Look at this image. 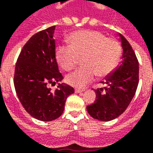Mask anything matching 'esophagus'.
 Segmentation results:
<instances>
[{"instance_id": "esophagus-1", "label": "esophagus", "mask_w": 153, "mask_h": 153, "mask_svg": "<svg viewBox=\"0 0 153 153\" xmlns=\"http://www.w3.org/2000/svg\"><path fill=\"white\" fill-rule=\"evenodd\" d=\"M74 91L75 93H82V92H83V90H80V89H75L74 90Z\"/></svg>"}]
</instances>
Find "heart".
<instances>
[{
	"mask_svg": "<svg viewBox=\"0 0 153 153\" xmlns=\"http://www.w3.org/2000/svg\"><path fill=\"white\" fill-rule=\"evenodd\" d=\"M70 45L56 46L57 61L66 71L76 66L82 58V66L66 76L69 85L82 88L96 74L100 78L108 76L117 66L121 54V45L115 38H106L96 30H82L69 36Z\"/></svg>",
	"mask_w": 153,
	"mask_h": 153,
	"instance_id": "1",
	"label": "heart"
}]
</instances>
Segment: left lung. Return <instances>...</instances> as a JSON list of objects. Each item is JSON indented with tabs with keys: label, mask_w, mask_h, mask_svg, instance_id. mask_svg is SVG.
<instances>
[{
	"label": "left lung",
	"mask_w": 153,
	"mask_h": 153,
	"mask_svg": "<svg viewBox=\"0 0 153 153\" xmlns=\"http://www.w3.org/2000/svg\"><path fill=\"white\" fill-rule=\"evenodd\" d=\"M120 37L123 47L121 64L101 82L105 87L95 90L96 100L87 107L89 115L101 121L112 120L123 114L138 87V59L128 41L122 34Z\"/></svg>",
	"instance_id": "obj_1"
}]
</instances>
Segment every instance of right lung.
<instances>
[{"label": "right lung", "instance_id": "add662e5", "mask_svg": "<svg viewBox=\"0 0 153 153\" xmlns=\"http://www.w3.org/2000/svg\"><path fill=\"white\" fill-rule=\"evenodd\" d=\"M55 25L36 33L23 46L15 66L13 83L25 110L33 118L52 121L62 114L74 88L65 83L52 91L46 85L60 82L55 57Z\"/></svg>", "mask_w": 153, "mask_h": 153}]
</instances>
